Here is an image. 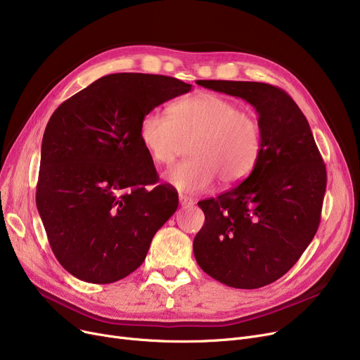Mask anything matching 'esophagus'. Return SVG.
<instances>
[{
  "label": "esophagus",
  "instance_id": "obj_1",
  "mask_svg": "<svg viewBox=\"0 0 360 360\" xmlns=\"http://www.w3.org/2000/svg\"><path fill=\"white\" fill-rule=\"evenodd\" d=\"M179 205L182 206V207H190V206H193L194 205V201L190 198V197H186V195H179Z\"/></svg>",
  "mask_w": 360,
  "mask_h": 360
}]
</instances>
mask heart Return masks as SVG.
<instances>
[{
  "label": "heart",
  "mask_w": 360,
  "mask_h": 360,
  "mask_svg": "<svg viewBox=\"0 0 360 360\" xmlns=\"http://www.w3.org/2000/svg\"><path fill=\"white\" fill-rule=\"evenodd\" d=\"M139 144L155 165L169 166L191 143V159L176 165L166 181L181 193H205L217 178L222 185L245 179L262 151L257 119L226 97L200 92L172 107L146 113L138 128Z\"/></svg>",
  "instance_id": "b5f03b06"
}]
</instances>
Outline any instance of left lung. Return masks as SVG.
I'll use <instances>...</instances> for the list:
<instances>
[{
	"label": "left lung",
	"mask_w": 360,
	"mask_h": 360,
	"mask_svg": "<svg viewBox=\"0 0 360 360\" xmlns=\"http://www.w3.org/2000/svg\"><path fill=\"white\" fill-rule=\"evenodd\" d=\"M197 84L256 108L262 151L241 184L198 201L206 219L193 243L194 256L219 283L260 288L287 274L314 240L326 169L307 119L285 91L244 81Z\"/></svg>",
	"instance_id": "1"
}]
</instances>
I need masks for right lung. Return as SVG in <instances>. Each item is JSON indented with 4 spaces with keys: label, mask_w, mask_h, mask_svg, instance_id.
<instances>
[{
    "label": "right lung",
    "mask_w": 360,
    "mask_h": 360,
    "mask_svg": "<svg viewBox=\"0 0 360 360\" xmlns=\"http://www.w3.org/2000/svg\"><path fill=\"white\" fill-rule=\"evenodd\" d=\"M190 91L163 75H107L46 123L37 207L54 256L77 279L110 284L132 274L176 212L170 186H150L158 172L138 128L146 113Z\"/></svg>",
    "instance_id": "obj_1"
}]
</instances>
